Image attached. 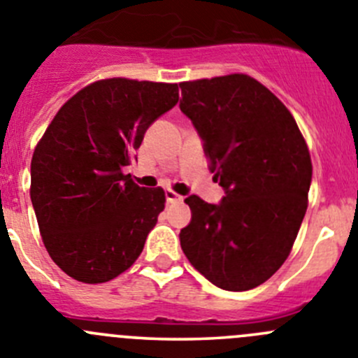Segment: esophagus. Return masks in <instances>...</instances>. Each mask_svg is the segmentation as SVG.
<instances>
[{"instance_id": "obj_1", "label": "esophagus", "mask_w": 358, "mask_h": 358, "mask_svg": "<svg viewBox=\"0 0 358 358\" xmlns=\"http://www.w3.org/2000/svg\"><path fill=\"white\" fill-rule=\"evenodd\" d=\"M182 199H183L182 196L176 194L175 190H171V189L166 190V201L168 203H178V201H182Z\"/></svg>"}]
</instances>
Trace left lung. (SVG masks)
Wrapping results in <instances>:
<instances>
[{
  "label": "left lung",
  "instance_id": "left-lung-1",
  "mask_svg": "<svg viewBox=\"0 0 358 358\" xmlns=\"http://www.w3.org/2000/svg\"><path fill=\"white\" fill-rule=\"evenodd\" d=\"M180 109L201 138L220 203L185 199L180 245L212 285L245 292L286 262L307 210L313 164L295 118L256 79L231 73L180 85Z\"/></svg>",
  "mask_w": 358,
  "mask_h": 358
}]
</instances>
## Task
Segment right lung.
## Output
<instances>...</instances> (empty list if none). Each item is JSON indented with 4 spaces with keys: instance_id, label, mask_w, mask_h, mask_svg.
Here are the masks:
<instances>
[{
    "instance_id": "1",
    "label": "right lung",
    "mask_w": 358,
    "mask_h": 358,
    "mask_svg": "<svg viewBox=\"0 0 358 358\" xmlns=\"http://www.w3.org/2000/svg\"><path fill=\"white\" fill-rule=\"evenodd\" d=\"M178 102V85L103 79L63 106L31 159V203L52 262L99 285L132 265L166 196L123 169L138 160L145 132Z\"/></svg>"
}]
</instances>
